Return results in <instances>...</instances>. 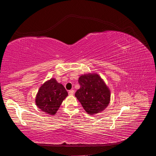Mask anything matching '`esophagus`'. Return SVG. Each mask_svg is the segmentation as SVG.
Listing matches in <instances>:
<instances>
[{"label":"esophagus","mask_w":156,"mask_h":156,"mask_svg":"<svg viewBox=\"0 0 156 156\" xmlns=\"http://www.w3.org/2000/svg\"><path fill=\"white\" fill-rule=\"evenodd\" d=\"M74 92H75V91L73 90H71L69 91L68 94H69V96H73V94H74Z\"/></svg>","instance_id":"obj_1"}]
</instances>
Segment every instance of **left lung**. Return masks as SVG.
Returning a JSON list of instances; mask_svg holds the SVG:
<instances>
[{
    "instance_id": "8db88e82",
    "label": "left lung",
    "mask_w": 156,
    "mask_h": 156,
    "mask_svg": "<svg viewBox=\"0 0 156 156\" xmlns=\"http://www.w3.org/2000/svg\"><path fill=\"white\" fill-rule=\"evenodd\" d=\"M80 88L75 96L88 114L96 115L104 111L111 101L110 88L97 73L81 75L79 78Z\"/></svg>"
}]
</instances>
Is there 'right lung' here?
<instances>
[{"instance_id": "obj_1", "label": "right lung", "mask_w": 156, "mask_h": 156, "mask_svg": "<svg viewBox=\"0 0 156 156\" xmlns=\"http://www.w3.org/2000/svg\"><path fill=\"white\" fill-rule=\"evenodd\" d=\"M68 96V92L55 78H51L42 84L36 94L35 103L41 111L55 115L62 101Z\"/></svg>"}]
</instances>
